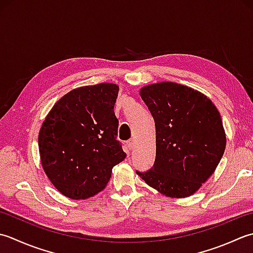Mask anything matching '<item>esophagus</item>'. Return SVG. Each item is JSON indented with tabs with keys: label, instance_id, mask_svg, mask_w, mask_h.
<instances>
[{
	"label": "esophagus",
	"instance_id": "34e87169",
	"mask_svg": "<svg viewBox=\"0 0 253 253\" xmlns=\"http://www.w3.org/2000/svg\"><path fill=\"white\" fill-rule=\"evenodd\" d=\"M126 146L128 147V149H133L135 147V141H134V138H130V140L126 142Z\"/></svg>",
	"mask_w": 253,
	"mask_h": 253
}]
</instances>
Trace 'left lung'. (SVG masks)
Here are the masks:
<instances>
[{"instance_id": "obj_1", "label": "left lung", "mask_w": 253, "mask_h": 253, "mask_svg": "<svg viewBox=\"0 0 253 253\" xmlns=\"http://www.w3.org/2000/svg\"><path fill=\"white\" fill-rule=\"evenodd\" d=\"M143 101L155 121L156 158L144 181L171 198H187L217 167L226 147L218 110L202 92L163 82L143 87Z\"/></svg>"}]
</instances>
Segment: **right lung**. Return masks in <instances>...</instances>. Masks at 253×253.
I'll use <instances>...</instances> for the list:
<instances>
[{
  "label": "right lung",
  "instance_id": "add662e5",
  "mask_svg": "<svg viewBox=\"0 0 253 253\" xmlns=\"http://www.w3.org/2000/svg\"><path fill=\"white\" fill-rule=\"evenodd\" d=\"M118 92V85L110 83L80 87L56 101L45 117L38 137L41 165L65 197H94L126 158L117 140Z\"/></svg>",
  "mask_w": 253,
  "mask_h": 253
}]
</instances>
